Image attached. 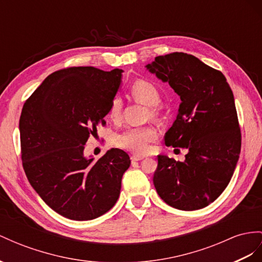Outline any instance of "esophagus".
<instances>
[{"label":"esophagus","mask_w":262,"mask_h":262,"mask_svg":"<svg viewBox=\"0 0 262 262\" xmlns=\"http://www.w3.org/2000/svg\"><path fill=\"white\" fill-rule=\"evenodd\" d=\"M130 159H132V162H139V160L144 159V157H142V156H137V155H133V156L130 157Z\"/></svg>","instance_id":"34e87169"}]
</instances>
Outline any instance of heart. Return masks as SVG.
I'll return each mask as SVG.
<instances>
[{"mask_svg": "<svg viewBox=\"0 0 262 262\" xmlns=\"http://www.w3.org/2000/svg\"><path fill=\"white\" fill-rule=\"evenodd\" d=\"M129 92L132 96L146 106H150L151 116L156 117L158 111L156 105L160 102V93L152 83L145 79H138L130 86ZM123 99L115 96L108 106L107 117L113 123H118L122 118ZM157 137V130L150 125L127 127L123 132L118 133L114 138V144L119 148L129 150L137 155H144L149 150V145Z\"/></svg>", "mask_w": 262, "mask_h": 262, "instance_id": "1", "label": "heart"}]
</instances>
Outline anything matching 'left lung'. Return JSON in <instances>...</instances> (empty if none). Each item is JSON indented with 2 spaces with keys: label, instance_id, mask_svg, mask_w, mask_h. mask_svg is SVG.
<instances>
[{
  "label": "left lung",
  "instance_id": "left-lung-1",
  "mask_svg": "<svg viewBox=\"0 0 262 262\" xmlns=\"http://www.w3.org/2000/svg\"><path fill=\"white\" fill-rule=\"evenodd\" d=\"M146 67L182 100L166 146L188 149L185 162L157 157L154 185L176 209H201L226 189L239 158L241 133L232 91L223 73L186 53L157 56Z\"/></svg>",
  "mask_w": 262,
  "mask_h": 262
}]
</instances>
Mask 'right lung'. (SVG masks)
<instances>
[{
  "label": "right lung",
  "mask_w": 262,
  "mask_h": 262,
  "mask_svg": "<svg viewBox=\"0 0 262 262\" xmlns=\"http://www.w3.org/2000/svg\"><path fill=\"white\" fill-rule=\"evenodd\" d=\"M122 72L93 66L56 71L23 105L19 137L25 175L45 204L63 217L95 219L119 197L128 154L112 148L93 163L83 151L97 126L106 125Z\"/></svg>",
  "instance_id": "add662e5"
}]
</instances>
